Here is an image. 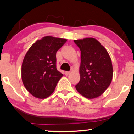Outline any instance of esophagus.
I'll return each mask as SVG.
<instances>
[{"label": "esophagus", "mask_w": 134, "mask_h": 134, "mask_svg": "<svg viewBox=\"0 0 134 134\" xmlns=\"http://www.w3.org/2000/svg\"><path fill=\"white\" fill-rule=\"evenodd\" d=\"M65 74L66 76H69V75L71 74V72H69V71H65Z\"/></svg>", "instance_id": "34e87169"}]
</instances>
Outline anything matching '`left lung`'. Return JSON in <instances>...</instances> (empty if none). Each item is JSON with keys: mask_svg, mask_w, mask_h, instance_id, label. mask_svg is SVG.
<instances>
[{"mask_svg": "<svg viewBox=\"0 0 134 134\" xmlns=\"http://www.w3.org/2000/svg\"><path fill=\"white\" fill-rule=\"evenodd\" d=\"M80 50V79L76 88L88 99L98 98L110 85L113 67L109 53L93 38L74 40Z\"/></svg>", "mask_w": 134, "mask_h": 134, "instance_id": "1", "label": "left lung"}]
</instances>
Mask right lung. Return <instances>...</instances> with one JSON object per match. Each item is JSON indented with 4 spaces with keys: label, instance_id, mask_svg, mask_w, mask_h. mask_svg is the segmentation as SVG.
Masks as SVG:
<instances>
[{
    "label": "right lung",
    "instance_id": "right-lung-1",
    "mask_svg": "<svg viewBox=\"0 0 134 134\" xmlns=\"http://www.w3.org/2000/svg\"><path fill=\"white\" fill-rule=\"evenodd\" d=\"M67 40L47 36L37 40L25 54L21 69L27 90L39 99L49 97L63 76L56 67V53Z\"/></svg>",
    "mask_w": 134,
    "mask_h": 134
}]
</instances>
